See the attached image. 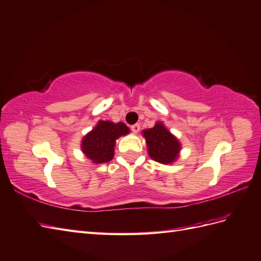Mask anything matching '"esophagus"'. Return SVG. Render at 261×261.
Listing matches in <instances>:
<instances>
[{
  "instance_id": "esophagus-1",
  "label": "esophagus",
  "mask_w": 261,
  "mask_h": 261,
  "mask_svg": "<svg viewBox=\"0 0 261 261\" xmlns=\"http://www.w3.org/2000/svg\"><path fill=\"white\" fill-rule=\"evenodd\" d=\"M130 129H132V132H133V133L137 134V133L139 132V129H140V125H139V124L132 125V126H130Z\"/></svg>"
}]
</instances>
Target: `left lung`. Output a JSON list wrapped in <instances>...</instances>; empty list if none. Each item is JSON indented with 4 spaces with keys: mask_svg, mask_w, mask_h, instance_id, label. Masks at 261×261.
I'll list each match as a JSON object with an SVG mask.
<instances>
[{
    "mask_svg": "<svg viewBox=\"0 0 261 261\" xmlns=\"http://www.w3.org/2000/svg\"><path fill=\"white\" fill-rule=\"evenodd\" d=\"M146 138L148 153L157 163L171 164L178 158L180 151V143L169 132L163 123H157L152 128L143 130Z\"/></svg>",
    "mask_w": 261,
    "mask_h": 261,
    "instance_id": "left-lung-1",
    "label": "left lung"
}]
</instances>
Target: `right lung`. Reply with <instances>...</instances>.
I'll return each instance as SVG.
<instances>
[{
  "mask_svg": "<svg viewBox=\"0 0 261 261\" xmlns=\"http://www.w3.org/2000/svg\"><path fill=\"white\" fill-rule=\"evenodd\" d=\"M128 133L129 129L124 123L100 121L82 139V151L94 164L109 163L114 156L115 140Z\"/></svg>",
  "mask_w": 261,
  "mask_h": 261,
  "instance_id": "add662e5",
  "label": "right lung"
}]
</instances>
